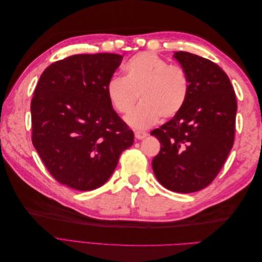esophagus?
Returning <instances> with one entry per match:
<instances>
[{
  "mask_svg": "<svg viewBox=\"0 0 262 262\" xmlns=\"http://www.w3.org/2000/svg\"><path fill=\"white\" fill-rule=\"evenodd\" d=\"M134 136H136L137 139L142 140V139H144L145 137H147V133L144 132V131H136V132H134Z\"/></svg>",
  "mask_w": 262,
  "mask_h": 262,
  "instance_id": "obj_1",
  "label": "esophagus"
}]
</instances>
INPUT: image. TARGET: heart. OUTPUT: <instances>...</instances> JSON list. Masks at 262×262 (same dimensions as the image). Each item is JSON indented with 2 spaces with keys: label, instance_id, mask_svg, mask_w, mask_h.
<instances>
[{
  "label": "heart",
  "instance_id": "1",
  "mask_svg": "<svg viewBox=\"0 0 262 262\" xmlns=\"http://www.w3.org/2000/svg\"><path fill=\"white\" fill-rule=\"evenodd\" d=\"M123 77H112L106 85L110 105L126 115L140 98L141 104L126 117L133 128L145 129L160 118L170 119L184 109L190 94L186 71L152 52L133 55L123 66Z\"/></svg>",
  "mask_w": 262,
  "mask_h": 262
}]
</instances>
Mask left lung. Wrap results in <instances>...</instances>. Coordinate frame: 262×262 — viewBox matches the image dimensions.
Masks as SVG:
<instances>
[{
    "instance_id": "8db88e82",
    "label": "left lung",
    "mask_w": 262,
    "mask_h": 262,
    "mask_svg": "<svg viewBox=\"0 0 262 262\" xmlns=\"http://www.w3.org/2000/svg\"><path fill=\"white\" fill-rule=\"evenodd\" d=\"M189 77L184 109L150 134L161 143L152 162L157 180L168 190L195 192L215 179L231 152L237 101L226 73L215 63L189 52H175Z\"/></svg>"
}]
</instances>
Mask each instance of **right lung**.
Returning <instances> with one entry per match:
<instances>
[{"label":"right lung","mask_w":262,"mask_h":262,"mask_svg":"<svg viewBox=\"0 0 262 262\" xmlns=\"http://www.w3.org/2000/svg\"><path fill=\"white\" fill-rule=\"evenodd\" d=\"M115 53L75 54L53 62L31 99V142L50 175L81 191L112 176L134 134L107 98L106 85L120 66Z\"/></svg>","instance_id":"right-lung-1"}]
</instances>
